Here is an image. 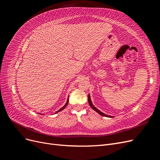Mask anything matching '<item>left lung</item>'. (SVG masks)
<instances>
[{
    "mask_svg": "<svg viewBox=\"0 0 160 160\" xmlns=\"http://www.w3.org/2000/svg\"><path fill=\"white\" fill-rule=\"evenodd\" d=\"M88 102H89V105L91 106V108L93 109V110H95L96 112H98L99 115H102V116H104V117H107V118H113V116H111V115H107V114H105V113H103V112H101V111H99L98 109H97L95 106L93 105V103H92V101H91V97H90V95L89 94V95H88Z\"/></svg>",
    "mask_w": 160,
    "mask_h": 160,
    "instance_id": "obj_1",
    "label": "left lung"
}]
</instances>
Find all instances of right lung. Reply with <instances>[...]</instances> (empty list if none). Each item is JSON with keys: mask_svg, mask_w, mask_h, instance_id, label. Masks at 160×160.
<instances>
[{"mask_svg": "<svg viewBox=\"0 0 160 160\" xmlns=\"http://www.w3.org/2000/svg\"><path fill=\"white\" fill-rule=\"evenodd\" d=\"M68 103H69V97H68V99H67V102H66V103H65V105L63 106V107L62 108H61L60 109H59L58 111H57L56 112H55V113H57L58 112H59V111H62V110H63L66 107H67V105H68ZM55 113H54V114H55ZM41 115H42V114H41V113H40Z\"/></svg>", "mask_w": 160, "mask_h": 160, "instance_id": "1", "label": "right lung"}]
</instances>
